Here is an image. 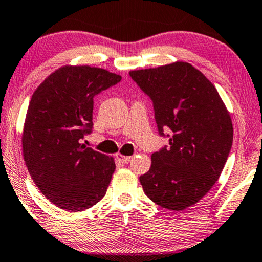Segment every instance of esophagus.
<instances>
[{
  "mask_svg": "<svg viewBox=\"0 0 262 262\" xmlns=\"http://www.w3.org/2000/svg\"><path fill=\"white\" fill-rule=\"evenodd\" d=\"M116 159L122 164H128V163H129V160H130V157H126V156H123V154L117 153L116 154Z\"/></svg>",
  "mask_w": 262,
  "mask_h": 262,
  "instance_id": "34e87169",
  "label": "esophagus"
}]
</instances>
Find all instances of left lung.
Listing matches in <instances>:
<instances>
[{"label": "left lung", "instance_id": "obj_1", "mask_svg": "<svg viewBox=\"0 0 262 262\" xmlns=\"http://www.w3.org/2000/svg\"><path fill=\"white\" fill-rule=\"evenodd\" d=\"M129 75L152 98L160 134L172 130L168 148L153 153L149 171L140 177L143 192L161 208L182 211L222 173L233 145L230 113L213 84L186 61Z\"/></svg>", "mask_w": 262, "mask_h": 262}]
</instances>
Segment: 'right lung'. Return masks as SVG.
I'll return each mask as SVG.
<instances>
[{"instance_id": "1", "label": "right lung", "mask_w": 262, "mask_h": 262, "mask_svg": "<svg viewBox=\"0 0 262 262\" xmlns=\"http://www.w3.org/2000/svg\"><path fill=\"white\" fill-rule=\"evenodd\" d=\"M122 79L90 65H65L36 88L22 132V153L33 182L65 211L89 209L104 197L113 157L80 140L93 128L94 97Z\"/></svg>"}]
</instances>
